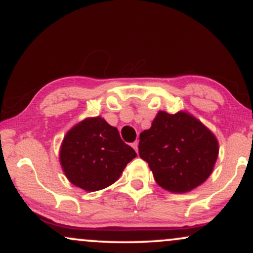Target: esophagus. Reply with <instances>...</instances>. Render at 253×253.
Listing matches in <instances>:
<instances>
[{
	"mask_svg": "<svg viewBox=\"0 0 253 253\" xmlns=\"http://www.w3.org/2000/svg\"><path fill=\"white\" fill-rule=\"evenodd\" d=\"M132 146H133V149L135 150V152L138 153V141H134V143L132 144Z\"/></svg>",
	"mask_w": 253,
	"mask_h": 253,
	"instance_id": "1",
	"label": "esophagus"
}]
</instances>
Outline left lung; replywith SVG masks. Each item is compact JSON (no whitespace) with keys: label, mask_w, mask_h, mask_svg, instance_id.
<instances>
[{"label":"left lung","mask_w":253,"mask_h":253,"mask_svg":"<svg viewBox=\"0 0 253 253\" xmlns=\"http://www.w3.org/2000/svg\"><path fill=\"white\" fill-rule=\"evenodd\" d=\"M139 139V156L149 163L157 184L171 193H188L202 184L219 155L215 135L185 112L161 110Z\"/></svg>","instance_id":"obj_1"}]
</instances>
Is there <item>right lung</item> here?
I'll list each match as a JSON object with an SVG mask.
<instances>
[{
    "mask_svg": "<svg viewBox=\"0 0 253 253\" xmlns=\"http://www.w3.org/2000/svg\"><path fill=\"white\" fill-rule=\"evenodd\" d=\"M135 157V151L121 140L118 128L101 117L84 119L72 127L59 152L65 176L85 191L109 187Z\"/></svg>",
    "mask_w": 253,
    "mask_h": 253,
    "instance_id": "add662e5",
    "label": "right lung"
}]
</instances>
